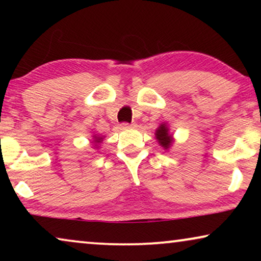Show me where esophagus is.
Wrapping results in <instances>:
<instances>
[{"label":"esophagus","instance_id":"34e87169","mask_svg":"<svg viewBox=\"0 0 261 261\" xmlns=\"http://www.w3.org/2000/svg\"><path fill=\"white\" fill-rule=\"evenodd\" d=\"M123 128H129V127H134L135 123H127V122H123L122 124H121Z\"/></svg>","mask_w":261,"mask_h":261}]
</instances>
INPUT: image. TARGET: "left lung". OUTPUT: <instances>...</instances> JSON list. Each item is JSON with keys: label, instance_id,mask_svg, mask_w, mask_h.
<instances>
[{"label": "left lung", "instance_id": "1", "mask_svg": "<svg viewBox=\"0 0 261 261\" xmlns=\"http://www.w3.org/2000/svg\"><path fill=\"white\" fill-rule=\"evenodd\" d=\"M155 135L159 144L162 145L164 148H169L171 142H172V138H171V135L169 134V129H167L166 124H162V126L156 129Z\"/></svg>", "mask_w": 261, "mask_h": 261}]
</instances>
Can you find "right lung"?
I'll return each instance as SVG.
<instances>
[{"label": "right lung", "mask_w": 261, "mask_h": 261, "mask_svg": "<svg viewBox=\"0 0 261 261\" xmlns=\"http://www.w3.org/2000/svg\"><path fill=\"white\" fill-rule=\"evenodd\" d=\"M101 141H102V138H96L95 142H101Z\"/></svg>", "instance_id": "1"}]
</instances>
